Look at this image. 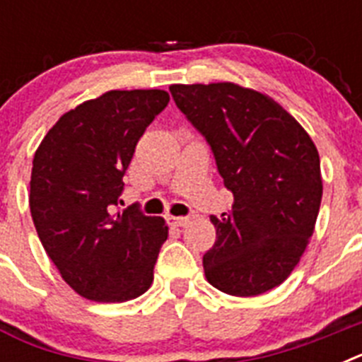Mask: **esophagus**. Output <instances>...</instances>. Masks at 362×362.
Here are the masks:
<instances>
[{"instance_id":"34e87169","label":"esophagus","mask_w":362,"mask_h":362,"mask_svg":"<svg viewBox=\"0 0 362 362\" xmlns=\"http://www.w3.org/2000/svg\"><path fill=\"white\" fill-rule=\"evenodd\" d=\"M166 221H168V225L170 226H185L190 221V217L187 216H168L166 217Z\"/></svg>"}]
</instances>
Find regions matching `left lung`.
Here are the masks:
<instances>
[{
	"mask_svg": "<svg viewBox=\"0 0 362 362\" xmlns=\"http://www.w3.org/2000/svg\"><path fill=\"white\" fill-rule=\"evenodd\" d=\"M170 92L233 194L230 214L210 217L217 239L203 255L204 276L235 297L276 288L306 250L321 206L312 137L274 99L235 83L172 85Z\"/></svg>",
	"mask_w": 362,
	"mask_h": 362,
	"instance_id": "8db88e82",
	"label": "left lung"
}]
</instances>
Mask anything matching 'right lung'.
I'll list each match as a JSON object with an SVG mask.
<instances>
[{
	"label": "right lung",
	"instance_id": "obj_1",
	"mask_svg": "<svg viewBox=\"0 0 362 362\" xmlns=\"http://www.w3.org/2000/svg\"><path fill=\"white\" fill-rule=\"evenodd\" d=\"M165 90H110L63 114L32 161L30 214L45 252L74 292L99 303L139 297L168 238L163 217L119 209L139 137Z\"/></svg>",
	"mask_w": 362,
	"mask_h": 362
}]
</instances>
